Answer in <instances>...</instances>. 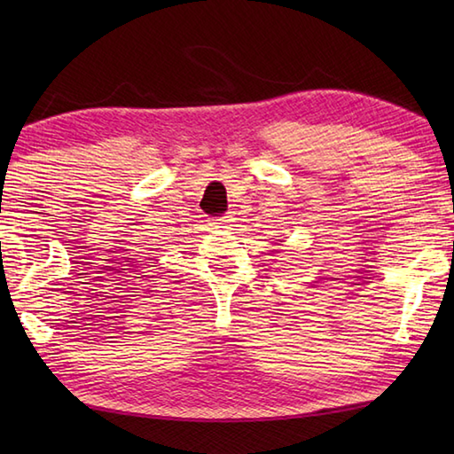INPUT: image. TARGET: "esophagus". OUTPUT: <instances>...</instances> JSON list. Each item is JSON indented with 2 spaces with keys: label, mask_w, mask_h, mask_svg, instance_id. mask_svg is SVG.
Masks as SVG:
<instances>
[{
  "label": "esophagus",
  "mask_w": 454,
  "mask_h": 454,
  "mask_svg": "<svg viewBox=\"0 0 454 454\" xmlns=\"http://www.w3.org/2000/svg\"><path fill=\"white\" fill-rule=\"evenodd\" d=\"M230 222H232V218H230V216H218V218H215V222H212V224L224 226V224H230Z\"/></svg>",
  "instance_id": "34e87169"
}]
</instances>
